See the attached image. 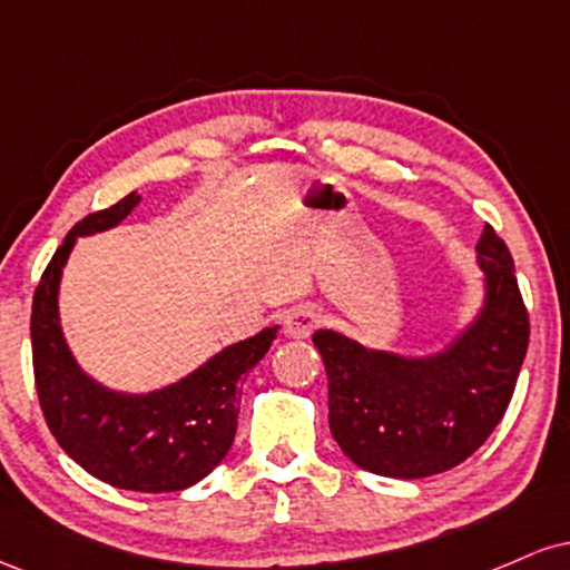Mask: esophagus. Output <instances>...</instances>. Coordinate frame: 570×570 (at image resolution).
Instances as JSON below:
<instances>
[{
  "instance_id": "1",
  "label": "esophagus",
  "mask_w": 570,
  "mask_h": 570,
  "mask_svg": "<svg viewBox=\"0 0 570 570\" xmlns=\"http://www.w3.org/2000/svg\"><path fill=\"white\" fill-rule=\"evenodd\" d=\"M318 326V313L311 305H294L284 316V332L286 337H311L313 330Z\"/></svg>"
}]
</instances>
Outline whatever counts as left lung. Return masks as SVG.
I'll return each instance as SVG.
<instances>
[{
  "label": "left lung",
  "instance_id": "1",
  "mask_svg": "<svg viewBox=\"0 0 570 570\" xmlns=\"http://www.w3.org/2000/svg\"><path fill=\"white\" fill-rule=\"evenodd\" d=\"M480 318L431 358L367 351L337 332L313 335L330 377V429L356 466L396 480L448 472L485 444L512 402L531 337L512 254L490 225Z\"/></svg>",
  "mask_w": 570,
  "mask_h": 570
}]
</instances>
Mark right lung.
I'll return each mask as SVG.
<instances>
[{
	"mask_svg": "<svg viewBox=\"0 0 570 570\" xmlns=\"http://www.w3.org/2000/svg\"><path fill=\"white\" fill-rule=\"evenodd\" d=\"M139 195L88 214L71 227L45 267L31 303L35 385L50 434L63 453L96 480L139 493L185 490L212 474L227 455L238 429L240 385L257 367L276 326L225 348L185 381L128 396L90 381L77 367L58 326V281L77 235L115 227Z\"/></svg>",
	"mask_w": 570,
	"mask_h": 570,
	"instance_id": "right-lung-1",
	"label": "right lung"
}]
</instances>
